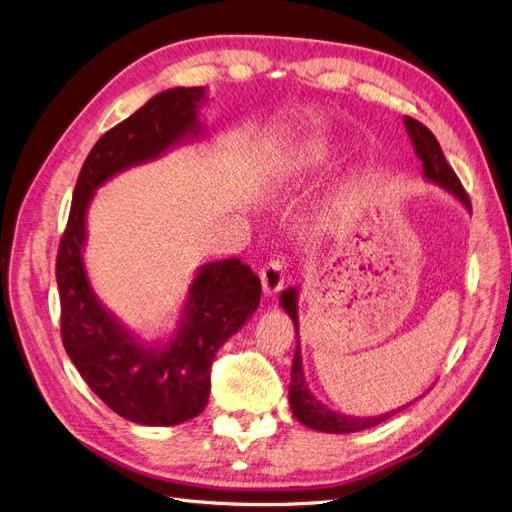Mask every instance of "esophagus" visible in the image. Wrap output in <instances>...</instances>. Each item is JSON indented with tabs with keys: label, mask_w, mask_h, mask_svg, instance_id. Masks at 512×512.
<instances>
[{
	"label": "esophagus",
	"mask_w": 512,
	"mask_h": 512,
	"mask_svg": "<svg viewBox=\"0 0 512 512\" xmlns=\"http://www.w3.org/2000/svg\"><path fill=\"white\" fill-rule=\"evenodd\" d=\"M260 282L262 290L267 297H275L284 286V262L282 260H269L265 267L260 269Z\"/></svg>",
	"instance_id": "34e87169"
}]
</instances>
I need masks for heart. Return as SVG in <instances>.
Segmentation results:
<instances>
[{"mask_svg": "<svg viewBox=\"0 0 512 512\" xmlns=\"http://www.w3.org/2000/svg\"><path fill=\"white\" fill-rule=\"evenodd\" d=\"M333 153V145L327 138H305L299 145H294L282 158V162L277 164L273 173L275 185L280 190H292L303 183H309L331 164Z\"/></svg>", "mask_w": 512, "mask_h": 512, "instance_id": "heart-1", "label": "heart"}]
</instances>
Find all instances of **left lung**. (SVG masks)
I'll use <instances>...</instances> for the list:
<instances>
[{
	"label": "left lung",
	"instance_id": "obj_1",
	"mask_svg": "<svg viewBox=\"0 0 512 512\" xmlns=\"http://www.w3.org/2000/svg\"><path fill=\"white\" fill-rule=\"evenodd\" d=\"M404 126L406 132L412 141L416 158L423 162V179L429 183L440 185L442 190H446L451 196H455L459 203L472 211L470 207V198L463 192L461 183L455 175V170L448 166L444 153L440 149V143L436 141L423 123H418L416 119L404 117ZM297 303H299V288H286L280 297V305L284 312L292 318L294 322V333H297V350H294V359H292V371H290V389H288V401H290V410L297 418L299 423L307 425L309 429L324 431V433H354V431H363L369 427H376L384 423L386 418H391L399 410H404L406 406H401L397 410L384 412L378 416H352L331 410L322 404L316 395L309 391L305 374H303V359H301V344H299V312H297Z\"/></svg>",
	"mask_w": 512,
	"mask_h": 512
}]
</instances>
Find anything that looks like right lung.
I'll list each match as a JSON object with an SVG mask.
<instances>
[{
	"label": "right lung",
	"instance_id": "right-lung-1",
	"mask_svg": "<svg viewBox=\"0 0 512 512\" xmlns=\"http://www.w3.org/2000/svg\"><path fill=\"white\" fill-rule=\"evenodd\" d=\"M205 102L207 87L166 89L108 130L76 179L59 243L55 275L64 348L89 389L136 425L170 427L203 412L215 352L260 303L258 275L239 258L207 262L194 271L177 327L160 339H143L100 301L87 275V211L96 190L123 170L203 141L207 128L198 108Z\"/></svg>",
	"mask_w": 512,
	"mask_h": 512
}]
</instances>
